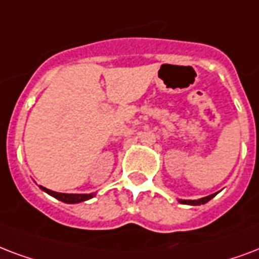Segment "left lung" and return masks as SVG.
<instances>
[{
    "label": "left lung",
    "instance_id": "left-lung-1",
    "mask_svg": "<svg viewBox=\"0 0 259 259\" xmlns=\"http://www.w3.org/2000/svg\"><path fill=\"white\" fill-rule=\"evenodd\" d=\"M217 194V193H216ZM216 194H210L208 197H204V198H200V200H179L181 204H187V205H201V204H206L209 200H212L213 197Z\"/></svg>",
    "mask_w": 259,
    "mask_h": 259
}]
</instances>
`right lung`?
Listing matches in <instances>:
<instances>
[{
	"label": "right lung",
	"instance_id": "add662e5",
	"mask_svg": "<svg viewBox=\"0 0 259 259\" xmlns=\"http://www.w3.org/2000/svg\"><path fill=\"white\" fill-rule=\"evenodd\" d=\"M39 187H40L43 191H46L47 194L53 195L54 198L62 201V202H66V204H78V202H82V201L90 200V198H92L95 195L94 193H91V194H66V193H57V191L49 190V189H46V187L43 186Z\"/></svg>",
	"mask_w": 259,
	"mask_h": 259
}]
</instances>
